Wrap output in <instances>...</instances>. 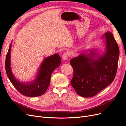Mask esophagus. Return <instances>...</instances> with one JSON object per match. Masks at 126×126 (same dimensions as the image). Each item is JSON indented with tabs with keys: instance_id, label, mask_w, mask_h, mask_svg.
I'll list each match as a JSON object with an SVG mask.
<instances>
[{
	"instance_id": "34e87169",
	"label": "esophagus",
	"mask_w": 126,
	"mask_h": 126,
	"mask_svg": "<svg viewBox=\"0 0 126 126\" xmlns=\"http://www.w3.org/2000/svg\"><path fill=\"white\" fill-rule=\"evenodd\" d=\"M68 57H69V54L66 52H64V54L63 55L62 58L63 60H67L68 58Z\"/></svg>"
}]
</instances>
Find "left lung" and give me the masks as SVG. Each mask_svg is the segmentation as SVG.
I'll use <instances>...</instances> for the list:
<instances>
[{"instance_id": "left-lung-1", "label": "left lung", "mask_w": 126, "mask_h": 126, "mask_svg": "<svg viewBox=\"0 0 126 126\" xmlns=\"http://www.w3.org/2000/svg\"><path fill=\"white\" fill-rule=\"evenodd\" d=\"M106 39V51L97 57L93 50L88 55L80 54L70 60L74 69L71 86L77 94L83 97L96 95L112 83L118 68L119 49L111 32L102 36ZM97 57L96 60L95 56Z\"/></svg>"}]
</instances>
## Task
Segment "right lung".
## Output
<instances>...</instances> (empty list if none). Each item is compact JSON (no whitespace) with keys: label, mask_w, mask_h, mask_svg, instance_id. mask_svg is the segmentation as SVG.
I'll use <instances>...</instances> for the list:
<instances>
[{"label":"right lung","mask_w":126,"mask_h":126,"mask_svg":"<svg viewBox=\"0 0 126 126\" xmlns=\"http://www.w3.org/2000/svg\"><path fill=\"white\" fill-rule=\"evenodd\" d=\"M11 44L7 52L5 62L6 74L10 82L19 92L24 96L35 97L43 95L47 90L50 82L51 75L54 70L60 66L61 58L55 54L46 58L41 63L36 78L30 83H22L16 79L11 71L10 52Z\"/></svg>","instance_id":"obj_1"}]
</instances>
